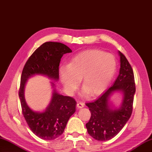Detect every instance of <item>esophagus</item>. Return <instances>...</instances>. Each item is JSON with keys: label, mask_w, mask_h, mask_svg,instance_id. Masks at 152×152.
I'll return each instance as SVG.
<instances>
[{"label": "esophagus", "mask_w": 152, "mask_h": 152, "mask_svg": "<svg viewBox=\"0 0 152 152\" xmlns=\"http://www.w3.org/2000/svg\"><path fill=\"white\" fill-rule=\"evenodd\" d=\"M85 106V104L82 102H79V103H77V107L79 108V109H80V108H83Z\"/></svg>", "instance_id": "34e87169"}]
</instances>
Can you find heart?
<instances>
[{
  "mask_svg": "<svg viewBox=\"0 0 152 152\" xmlns=\"http://www.w3.org/2000/svg\"><path fill=\"white\" fill-rule=\"evenodd\" d=\"M116 69V60L113 55L91 50L74 56L68 66L60 67L59 75L68 92H73L82 79L83 87L90 95H95L108 86Z\"/></svg>",
  "mask_w": 152,
  "mask_h": 152,
  "instance_id": "b5f03b06",
  "label": "heart"
}]
</instances>
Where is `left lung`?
Instances as JSON below:
<instances>
[{
  "label": "left lung",
  "instance_id": "1",
  "mask_svg": "<svg viewBox=\"0 0 152 152\" xmlns=\"http://www.w3.org/2000/svg\"><path fill=\"white\" fill-rule=\"evenodd\" d=\"M120 56V73L113 85L92 102L86 103L91 113L86 124L88 133L94 139L109 140L122 130L133 112L134 95L136 88L132 67L123 53ZM115 91L124 94L123 104L119 110L111 109L108 104L110 94Z\"/></svg>",
  "mask_w": 152,
  "mask_h": 152
}]
</instances>
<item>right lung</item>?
<instances>
[{"label":"right lung","instance_id":"obj_1","mask_svg":"<svg viewBox=\"0 0 152 152\" xmlns=\"http://www.w3.org/2000/svg\"><path fill=\"white\" fill-rule=\"evenodd\" d=\"M72 52L63 43L45 42L35 50L23 69L19 89L22 113L30 129L43 140H54L61 135L67 121L75 113L77 103L73 97L60 95L54 90L51 102L45 112H34L25 100V83L28 77L35 74L45 75L53 80H58L60 60L64 54ZM52 83L53 86L55 85Z\"/></svg>","mask_w":152,"mask_h":152}]
</instances>
